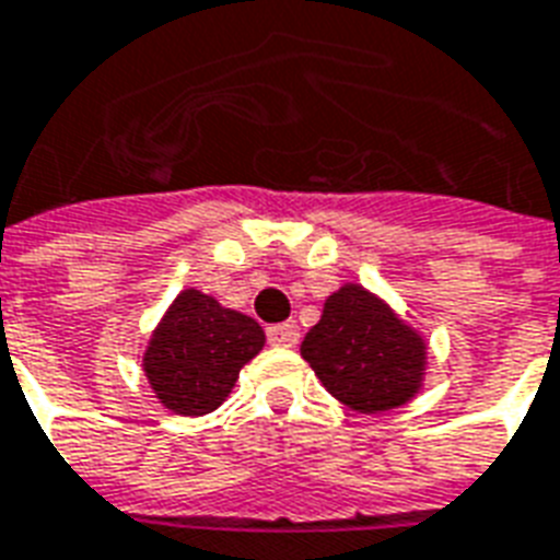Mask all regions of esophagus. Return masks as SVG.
Instances as JSON below:
<instances>
[{
    "label": "esophagus",
    "mask_w": 560,
    "mask_h": 560,
    "mask_svg": "<svg viewBox=\"0 0 560 560\" xmlns=\"http://www.w3.org/2000/svg\"><path fill=\"white\" fill-rule=\"evenodd\" d=\"M267 340L272 347H284L293 349L299 343V326L290 319V323H279V326L267 328Z\"/></svg>",
    "instance_id": "1"
}]
</instances>
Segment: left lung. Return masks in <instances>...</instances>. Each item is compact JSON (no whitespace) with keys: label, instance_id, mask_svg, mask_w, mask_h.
<instances>
[{"label":"left lung","instance_id":"obj_1","mask_svg":"<svg viewBox=\"0 0 560 560\" xmlns=\"http://www.w3.org/2000/svg\"><path fill=\"white\" fill-rule=\"evenodd\" d=\"M302 358L335 399L378 413L420 390L425 343L382 299L347 284L326 299L323 317L302 340Z\"/></svg>","mask_w":560,"mask_h":560}]
</instances>
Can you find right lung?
<instances>
[{"label":"right lung","mask_w":560,"mask_h":560,"mask_svg":"<svg viewBox=\"0 0 560 560\" xmlns=\"http://www.w3.org/2000/svg\"><path fill=\"white\" fill-rule=\"evenodd\" d=\"M264 347V328L199 290H182L149 340L143 370L170 411L202 417L232 394L237 373Z\"/></svg>","instance_id":"obj_1"}]
</instances>
